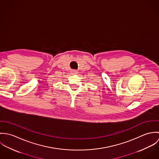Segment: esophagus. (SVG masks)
<instances>
[{
	"label": "esophagus",
	"instance_id": "esophagus-1",
	"mask_svg": "<svg viewBox=\"0 0 159 159\" xmlns=\"http://www.w3.org/2000/svg\"><path fill=\"white\" fill-rule=\"evenodd\" d=\"M71 72H72V73H73V74H76L78 71H77L76 70H73Z\"/></svg>",
	"mask_w": 159,
	"mask_h": 159
}]
</instances>
